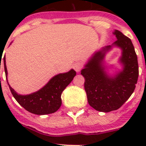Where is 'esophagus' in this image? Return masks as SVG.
<instances>
[{"instance_id":"esophagus-1","label":"esophagus","mask_w":146,"mask_h":146,"mask_svg":"<svg viewBox=\"0 0 146 146\" xmlns=\"http://www.w3.org/2000/svg\"><path fill=\"white\" fill-rule=\"evenodd\" d=\"M82 68V64L81 62H75L74 64H73V69L76 71L77 72H79L81 70V69Z\"/></svg>"}]
</instances>
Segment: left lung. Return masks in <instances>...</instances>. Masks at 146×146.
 Instances as JSON below:
<instances>
[{
	"label": "left lung",
	"mask_w": 146,
	"mask_h": 146,
	"mask_svg": "<svg viewBox=\"0 0 146 146\" xmlns=\"http://www.w3.org/2000/svg\"><path fill=\"white\" fill-rule=\"evenodd\" d=\"M113 34L116 41L111 46L95 52L81 71L89 104L97 111L104 113L118 110L127 101L135 91L139 75L137 57L131 39L118 30ZM113 46L122 50L120 62L123 70L114 77H110L106 73L103 60Z\"/></svg>",
	"instance_id": "1"
}]
</instances>
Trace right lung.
<instances>
[{"label": "right lung", "mask_w": 146, "mask_h": 146, "mask_svg": "<svg viewBox=\"0 0 146 146\" xmlns=\"http://www.w3.org/2000/svg\"><path fill=\"white\" fill-rule=\"evenodd\" d=\"M3 64L6 77H7L5 56ZM75 75L76 72L74 69H71L66 73L57 74L39 91L28 95L18 94L9 83L8 85L13 96L26 110L36 115H47L55 113L60 108L62 103V92L72 82Z\"/></svg>", "instance_id": "1"}]
</instances>
